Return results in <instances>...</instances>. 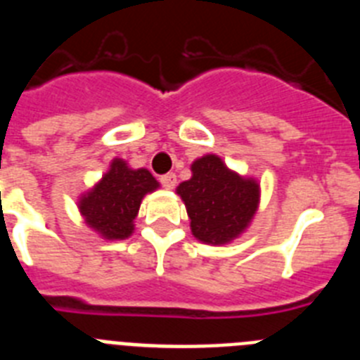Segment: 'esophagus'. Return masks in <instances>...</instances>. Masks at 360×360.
<instances>
[{
  "label": "esophagus",
  "instance_id": "1",
  "mask_svg": "<svg viewBox=\"0 0 360 360\" xmlns=\"http://www.w3.org/2000/svg\"><path fill=\"white\" fill-rule=\"evenodd\" d=\"M160 182H162V186L165 187V189H173V187L176 186V174H174V173L164 174V176L160 178Z\"/></svg>",
  "mask_w": 360,
  "mask_h": 360
}]
</instances>
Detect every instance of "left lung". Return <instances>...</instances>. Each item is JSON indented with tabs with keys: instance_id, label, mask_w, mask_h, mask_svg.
Masks as SVG:
<instances>
[{
	"instance_id": "1",
	"label": "left lung",
	"mask_w": 360,
	"mask_h": 360,
	"mask_svg": "<svg viewBox=\"0 0 360 360\" xmlns=\"http://www.w3.org/2000/svg\"><path fill=\"white\" fill-rule=\"evenodd\" d=\"M193 176L176 187L186 203L191 232L207 245H225L249 229L259 207V184L229 169L218 155L191 164Z\"/></svg>"
}]
</instances>
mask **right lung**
Wrapping results in <instances>:
<instances>
[{"label": "right lung", "instance_id": "add662e5", "mask_svg": "<svg viewBox=\"0 0 360 360\" xmlns=\"http://www.w3.org/2000/svg\"><path fill=\"white\" fill-rule=\"evenodd\" d=\"M160 187L144 167L131 169L122 158H113L103 178L79 196L84 224L104 240H126L135 231L142 198Z\"/></svg>", "mask_w": 360, "mask_h": 360}]
</instances>
